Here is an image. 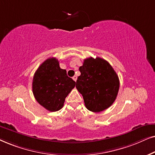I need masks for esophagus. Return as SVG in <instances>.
Returning a JSON list of instances; mask_svg holds the SVG:
<instances>
[{"label":"esophagus","instance_id":"esophagus-1","mask_svg":"<svg viewBox=\"0 0 155 155\" xmlns=\"http://www.w3.org/2000/svg\"><path fill=\"white\" fill-rule=\"evenodd\" d=\"M72 79H74V81H76V80H77V76H74L73 77H72Z\"/></svg>","mask_w":155,"mask_h":155}]
</instances>
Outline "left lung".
<instances>
[{
    "label": "left lung",
    "mask_w": 155,
    "mask_h": 155,
    "mask_svg": "<svg viewBox=\"0 0 155 155\" xmlns=\"http://www.w3.org/2000/svg\"><path fill=\"white\" fill-rule=\"evenodd\" d=\"M79 71L76 87L83 96L86 108L98 113L109 108L120 87L118 76L110 64L100 57H89L84 59Z\"/></svg>",
    "instance_id": "obj_1"
}]
</instances>
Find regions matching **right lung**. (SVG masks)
Returning <instances> with one entry per match:
<instances>
[{
	"mask_svg": "<svg viewBox=\"0 0 155 155\" xmlns=\"http://www.w3.org/2000/svg\"><path fill=\"white\" fill-rule=\"evenodd\" d=\"M76 82L59 67L58 59L45 60L33 76L32 92L36 101L47 110L55 112L62 108L66 97Z\"/></svg>",
	"mask_w": 155,
	"mask_h": 155,
	"instance_id": "right-lung-1",
	"label": "right lung"
}]
</instances>
